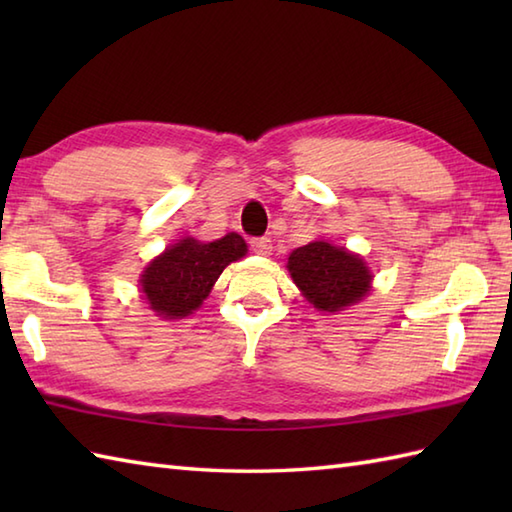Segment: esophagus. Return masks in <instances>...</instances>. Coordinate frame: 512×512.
<instances>
[{
    "label": "esophagus",
    "instance_id": "34e87169",
    "mask_svg": "<svg viewBox=\"0 0 512 512\" xmlns=\"http://www.w3.org/2000/svg\"><path fill=\"white\" fill-rule=\"evenodd\" d=\"M250 248H253V253L257 255H270L273 253V242H270L268 237H255L250 239Z\"/></svg>",
    "mask_w": 512,
    "mask_h": 512
}]
</instances>
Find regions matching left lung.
<instances>
[{
	"label": "left lung",
	"mask_w": 512,
	"mask_h": 512,
	"mask_svg": "<svg viewBox=\"0 0 512 512\" xmlns=\"http://www.w3.org/2000/svg\"><path fill=\"white\" fill-rule=\"evenodd\" d=\"M286 268L303 297L321 312L345 310L372 290L374 275L363 257L325 239L292 250Z\"/></svg>",
	"instance_id": "8db88e82"
}]
</instances>
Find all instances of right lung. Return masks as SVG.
<instances>
[{
  "label": "right lung",
  "instance_id": "1",
  "mask_svg": "<svg viewBox=\"0 0 512 512\" xmlns=\"http://www.w3.org/2000/svg\"><path fill=\"white\" fill-rule=\"evenodd\" d=\"M242 235L228 233L215 242L184 237L151 259L140 275L149 310L162 319H184L202 306L222 270L246 255Z\"/></svg>",
  "mask_w": 512,
  "mask_h": 512
}]
</instances>
